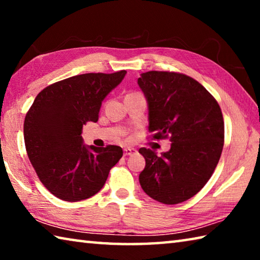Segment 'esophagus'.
<instances>
[{"instance_id": "esophagus-1", "label": "esophagus", "mask_w": 260, "mask_h": 260, "mask_svg": "<svg viewBox=\"0 0 260 260\" xmlns=\"http://www.w3.org/2000/svg\"><path fill=\"white\" fill-rule=\"evenodd\" d=\"M134 152H136V150L134 148H125L124 149V156H129V155H132V153H134Z\"/></svg>"}]
</instances>
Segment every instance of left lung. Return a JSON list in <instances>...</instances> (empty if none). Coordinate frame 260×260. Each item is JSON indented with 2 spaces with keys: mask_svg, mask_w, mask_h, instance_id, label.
I'll use <instances>...</instances> for the list:
<instances>
[{
  "mask_svg": "<svg viewBox=\"0 0 260 260\" xmlns=\"http://www.w3.org/2000/svg\"><path fill=\"white\" fill-rule=\"evenodd\" d=\"M148 103L153 139L171 136V149L157 156L141 148L144 192L162 204L196 195L212 175L223 147V118L217 101L200 82L175 72L149 71L138 79Z\"/></svg>",
  "mask_w": 260,
  "mask_h": 260,
  "instance_id": "obj_1",
  "label": "left lung"
}]
</instances>
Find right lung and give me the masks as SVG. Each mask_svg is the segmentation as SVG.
<instances>
[{
  "instance_id": "add662e5",
  "label": "right lung",
  "mask_w": 260,
  "mask_h": 260,
  "mask_svg": "<svg viewBox=\"0 0 260 260\" xmlns=\"http://www.w3.org/2000/svg\"><path fill=\"white\" fill-rule=\"evenodd\" d=\"M86 73L41 90L24 122L26 151L39 179L67 202L87 200L103 188L111 167L122 157L118 146L83 144L82 127L96 122L103 100L126 76Z\"/></svg>"
}]
</instances>
